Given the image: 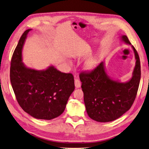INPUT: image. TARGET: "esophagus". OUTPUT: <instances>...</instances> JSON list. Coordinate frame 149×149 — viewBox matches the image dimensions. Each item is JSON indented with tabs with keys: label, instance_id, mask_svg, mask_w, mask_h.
<instances>
[{
	"label": "esophagus",
	"instance_id": "1",
	"mask_svg": "<svg viewBox=\"0 0 149 149\" xmlns=\"http://www.w3.org/2000/svg\"><path fill=\"white\" fill-rule=\"evenodd\" d=\"M75 86L76 88H80L81 82L79 79H75Z\"/></svg>",
	"mask_w": 149,
	"mask_h": 149
}]
</instances>
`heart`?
I'll return each instance as SVG.
<instances>
[{"label":"heart","instance_id":"1","mask_svg":"<svg viewBox=\"0 0 149 149\" xmlns=\"http://www.w3.org/2000/svg\"><path fill=\"white\" fill-rule=\"evenodd\" d=\"M93 65H94V61L90 60L87 63V67L88 68H91L93 66Z\"/></svg>","mask_w":149,"mask_h":149}]
</instances>
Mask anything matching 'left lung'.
I'll return each instance as SVG.
<instances>
[{"instance_id": "1", "label": "left lung", "mask_w": 149, "mask_h": 149, "mask_svg": "<svg viewBox=\"0 0 149 149\" xmlns=\"http://www.w3.org/2000/svg\"><path fill=\"white\" fill-rule=\"evenodd\" d=\"M122 39L131 43L126 36ZM136 58L133 77L127 83L113 81L107 76L104 63H100L90 72H81L80 79L88 115L98 122L112 121L129 111L135 100L141 79V64L138 54L132 46Z\"/></svg>"}]
</instances>
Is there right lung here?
Listing matches in <instances>:
<instances>
[{
    "mask_svg": "<svg viewBox=\"0 0 149 149\" xmlns=\"http://www.w3.org/2000/svg\"><path fill=\"white\" fill-rule=\"evenodd\" d=\"M22 35L11 60L10 81L16 100L25 112L37 119L52 120L64 112L75 89L74 76L50 66L36 70L22 62V50L27 34Z\"/></svg>",
    "mask_w": 149,
    "mask_h": 149,
    "instance_id": "1",
    "label": "right lung"
}]
</instances>
